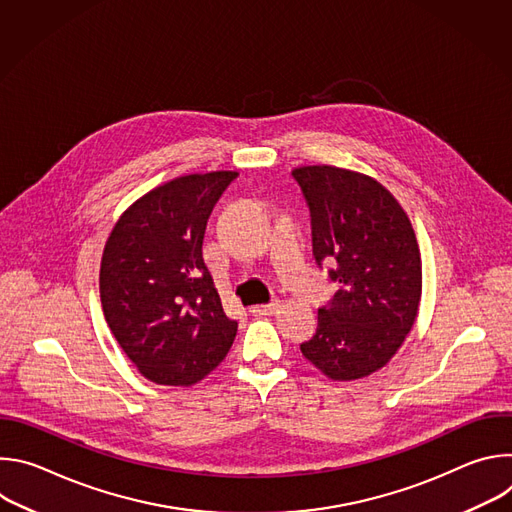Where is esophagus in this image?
<instances>
[{"label": "esophagus", "mask_w": 512, "mask_h": 512, "mask_svg": "<svg viewBox=\"0 0 512 512\" xmlns=\"http://www.w3.org/2000/svg\"><path fill=\"white\" fill-rule=\"evenodd\" d=\"M279 308L277 302H269V304H259V306H253L251 308V314L253 316H269V314H275V310Z\"/></svg>", "instance_id": "34e87169"}]
</instances>
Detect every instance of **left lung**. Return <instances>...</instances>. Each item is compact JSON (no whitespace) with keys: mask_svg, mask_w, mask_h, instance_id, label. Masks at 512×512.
Returning <instances> with one entry per match:
<instances>
[{"mask_svg":"<svg viewBox=\"0 0 512 512\" xmlns=\"http://www.w3.org/2000/svg\"><path fill=\"white\" fill-rule=\"evenodd\" d=\"M310 208L316 263L340 289L318 310L302 354L334 381L362 379L391 360L413 328L421 300V257L413 227L377 180L334 168L291 172Z\"/></svg>","mask_w":512,"mask_h":512,"instance_id":"left-lung-1","label":"left lung"}]
</instances>
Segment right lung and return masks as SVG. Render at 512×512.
I'll list each match as a JSON object with an SVG mask.
<instances>
[{
	"label": "right lung",
	"mask_w": 512,
	"mask_h": 512,
	"mask_svg": "<svg viewBox=\"0 0 512 512\" xmlns=\"http://www.w3.org/2000/svg\"><path fill=\"white\" fill-rule=\"evenodd\" d=\"M237 172L176 178L139 198L111 231L99 275L105 320L139 373L194 385L237 334L202 257L206 221Z\"/></svg>",
	"instance_id": "right-lung-1"
}]
</instances>
